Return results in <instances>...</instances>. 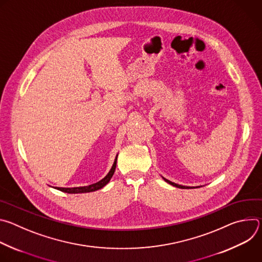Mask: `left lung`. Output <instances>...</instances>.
Here are the masks:
<instances>
[{
  "label": "left lung",
  "mask_w": 262,
  "mask_h": 262,
  "mask_svg": "<svg viewBox=\"0 0 262 262\" xmlns=\"http://www.w3.org/2000/svg\"><path fill=\"white\" fill-rule=\"evenodd\" d=\"M164 178V177H163ZM164 180L166 181V182H168L169 184H171V185H173V186H176V188H179V189H194V188H192V186H185V185H180V184H177V183H174V182H172V181H170V180H168V179H166V178H164ZM196 188H198V186H196ZM200 188V186H199Z\"/></svg>",
  "instance_id": "left-lung-1"
}]
</instances>
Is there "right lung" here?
Segmentation results:
<instances>
[{
  "label": "right lung",
  "mask_w": 262,
  "mask_h": 262,
  "mask_svg": "<svg viewBox=\"0 0 262 262\" xmlns=\"http://www.w3.org/2000/svg\"><path fill=\"white\" fill-rule=\"evenodd\" d=\"M117 157L118 156H116L114 164H113V166H112L110 172L101 180H99L98 182L90 184V185H86V186H79V188H55V189H57V190H59L61 192H64V193H68V194H81V193L94 192V191H97V190L103 188L105 184L108 183V181L111 180L112 176H113V174L115 172L116 164H117Z\"/></svg>",
  "instance_id": "add662e5"
}]
</instances>
